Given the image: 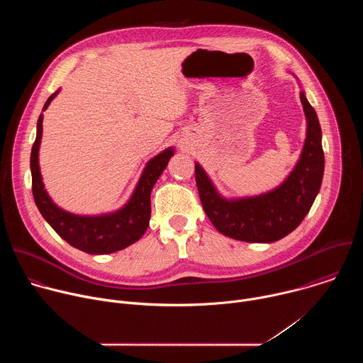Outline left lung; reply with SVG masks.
<instances>
[{
  "instance_id": "8db88e82",
  "label": "left lung",
  "mask_w": 363,
  "mask_h": 363,
  "mask_svg": "<svg viewBox=\"0 0 363 363\" xmlns=\"http://www.w3.org/2000/svg\"><path fill=\"white\" fill-rule=\"evenodd\" d=\"M306 139L291 172L276 188L251 196H223L203 168L195 162V181L205 214L223 234L245 242H274L294 231L320 191L325 153L315 109L300 91Z\"/></svg>"
}]
</instances>
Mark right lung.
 <instances>
[{
	"instance_id": "obj_1",
	"label": "right lung",
	"mask_w": 363,
	"mask_h": 363,
	"mask_svg": "<svg viewBox=\"0 0 363 363\" xmlns=\"http://www.w3.org/2000/svg\"><path fill=\"white\" fill-rule=\"evenodd\" d=\"M59 91L60 90L47 99L43 112L48 108L51 100L59 94ZM41 136L43 115H40L37 121V135L31 149L30 168L35 205L51 228L72 247L87 254H111L136 242L145 234L149 225L152 188L165 171L169 160L174 157L175 149L167 147L157 157L147 161L133 189V194L122 208L99 216H79L60 208L50 198L44 188L38 164Z\"/></svg>"
}]
</instances>
